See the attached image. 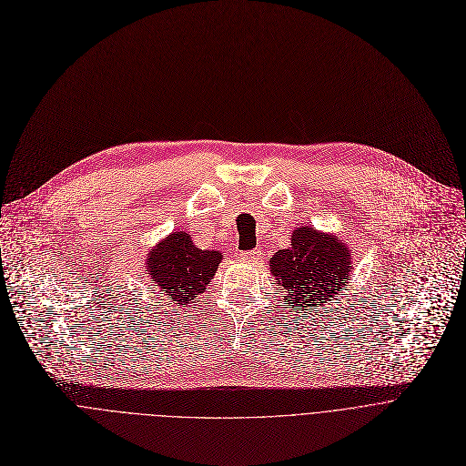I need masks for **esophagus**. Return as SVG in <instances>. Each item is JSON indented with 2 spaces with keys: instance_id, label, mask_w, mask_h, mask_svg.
Segmentation results:
<instances>
[{
  "instance_id": "esophagus-1",
  "label": "esophagus",
  "mask_w": 466,
  "mask_h": 466,
  "mask_svg": "<svg viewBox=\"0 0 466 466\" xmlns=\"http://www.w3.org/2000/svg\"><path fill=\"white\" fill-rule=\"evenodd\" d=\"M259 256H261V250H259V248H254V250H250V252H243V254H241L243 259H252V261L258 259Z\"/></svg>"
}]
</instances>
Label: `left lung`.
Segmentation results:
<instances>
[{"instance_id":"obj_1","label":"left lung","mask_w":466,"mask_h":466,"mask_svg":"<svg viewBox=\"0 0 466 466\" xmlns=\"http://www.w3.org/2000/svg\"><path fill=\"white\" fill-rule=\"evenodd\" d=\"M354 265L352 250L341 238L309 225L295 228L291 247L269 259L271 275L286 293L284 302L297 313L334 299L349 284Z\"/></svg>"}]
</instances>
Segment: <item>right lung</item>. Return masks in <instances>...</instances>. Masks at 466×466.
I'll return each mask as SVG.
<instances>
[{"label":"right lung","instance_id":"obj_1","mask_svg":"<svg viewBox=\"0 0 466 466\" xmlns=\"http://www.w3.org/2000/svg\"><path fill=\"white\" fill-rule=\"evenodd\" d=\"M223 252L198 248L184 230L171 232L149 248L144 268L147 279L177 306H186L214 279Z\"/></svg>","mask_w":466,"mask_h":466}]
</instances>
